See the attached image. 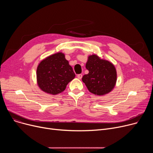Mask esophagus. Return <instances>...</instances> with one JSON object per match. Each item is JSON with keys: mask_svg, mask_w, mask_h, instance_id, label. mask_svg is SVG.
<instances>
[{"mask_svg": "<svg viewBox=\"0 0 153 153\" xmlns=\"http://www.w3.org/2000/svg\"><path fill=\"white\" fill-rule=\"evenodd\" d=\"M77 78H78L79 79H81L82 77V75L81 74H78V75L77 76Z\"/></svg>", "mask_w": 153, "mask_h": 153, "instance_id": "1", "label": "esophagus"}]
</instances>
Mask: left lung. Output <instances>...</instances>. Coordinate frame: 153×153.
Masks as SVG:
<instances>
[{
	"mask_svg": "<svg viewBox=\"0 0 153 153\" xmlns=\"http://www.w3.org/2000/svg\"><path fill=\"white\" fill-rule=\"evenodd\" d=\"M85 68L89 73L85 74L82 80L90 92L104 95L114 89L117 75L115 67L111 62L92 54L88 57Z\"/></svg>",
	"mask_w": 153,
	"mask_h": 153,
	"instance_id": "8db88e82",
	"label": "left lung"
}]
</instances>
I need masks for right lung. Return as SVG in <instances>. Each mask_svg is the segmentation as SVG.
Segmentation results:
<instances>
[{
    "label": "right lung",
    "mask_w": 153,
    "mask_h": 153,
    "mask_svg": "<svg viewBox=\"0 0 153 153\" xmlns=\"http://www.w3.org/2000/svg\"><path fill=\"white\" fill-rule=\"evenodd\" d=\"M75 76L69 61L61 52L48 56L39 62L36 69L38 87L51 95L62 92Z\"/></svg>",
    "instance_id": "right-lung-1"
}]
</instances>
